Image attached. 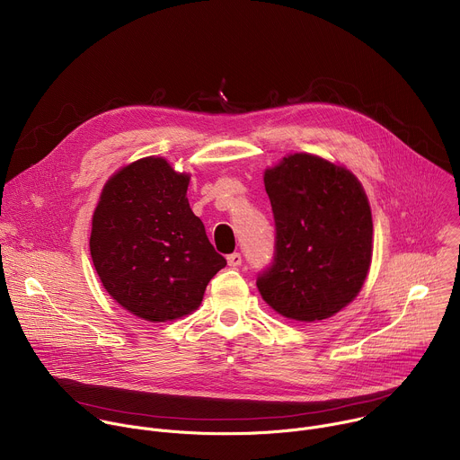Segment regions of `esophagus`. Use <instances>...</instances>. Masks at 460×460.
Returning a JSON list of instances; mask_svg holds the SVG:
<instances>
[{
    "label": "esophagus",
    "instance_id": "obj_1",
    "mask_svg": "<svg viewBox=\"0 0 460 460\" xmlns=\"http://www.w3.org/2000/svg\"><path fill=\"white\" fill-rule=\"evenodd\" d=\"M227 264H229L231 268H238V266L242 264V254H240V252H231V254L227 256Z\"/></svg>",
    "mask_w": 460,
    "mask_h": 460
}]
</instances>
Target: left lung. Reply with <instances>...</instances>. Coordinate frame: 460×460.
Masks as SVG:
<instances>
[{
  "label": "left lung",
  "mask_w": 460,
  "mask_h": 460,
  "mask_svg": "<svg viewBox=\"0 0 460 460\" xmlns=\"http://www.w3.org/2000/svg\"><path fill=\"white\" fill-rule=\"evenodd\" d=\"M275 218L271 264L258 291L282 316L314 322L346 307L371 264L373 222L360 181L313 155H291L264 176Z\"/></svg>",
  "instance_id": "left-lung-1"
}]
</instances>
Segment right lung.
<instances>
[{
  "label": "right lung",
  "mask_w": 460,
  "mask_h": 460,
  "mask_svg": "<svg viewBox=\"0 0 460 460\" xmlns=\"http://www.w3.org/2000/svg\"><path fill=\"white\" fill-rule=\"evenodd\" d=\"M187 185V174L149 156L105 183L93 217L89 245L103 288L149 322L194 311L209 280L227 264L190 211Z\"/></svg>",
  "instance_id": "add662e5"
}]
</instances>
